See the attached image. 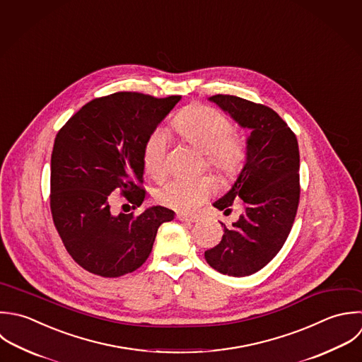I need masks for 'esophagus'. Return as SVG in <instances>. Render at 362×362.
I'll return each mask as SVG.
<instances>
[{
	"label": "esophagus",
	"instance_id": "esophagus-1",
	"mask_svg": "<svg viewBox=\"0 0 362 362\" xmlns=\"http://www.w3.org/2000/svg\"><path fill=\"white\" fill-rule=\"evenodd\" d=\"M177 217V220H180V221H189V223H196V221H199V217L197 216H193V214H177L176 216Z\"/></svg>",
	"mask_w": 362,
	"mask_h": 362
}]
</instances>
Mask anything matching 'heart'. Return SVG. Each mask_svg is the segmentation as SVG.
Here are the masks:
<instances>
[{"mask_svg": "<svg viewBox=\"0 0 362 362\" xmlns=\"http://www.w3.org/2000/svg\"><path fill=\"white\" fill-rule=\"evenodd\" d=\"M176 132L202 149L206 155V165L226 182H234L243 172L248 149L247 144L234 134L233 119L223 111L193 104L185 108L173 119ZM168 136L162 129L153 131L145 141L142 149V165L152 177H162L166 172ZM213 192V182L202 177H173L156 190V200L162 206L192 211L204 203Z\"/></svg>", "mask_w": 362, "mask_h": 362, "instance_id": "obj_1", "label": "heart"}]
</instances>
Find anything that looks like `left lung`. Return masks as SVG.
<instances>
[{
	"label": "left lung",
	"mask_w": 362,
	"mask_h": 362,
	"mask_svg": "<svg viewBox=\"0 0 362 362\" xmlns=\"http://www.w3.org/2000/svg\"><path fill=\"white\" fill-rule=\"evenodd\" d=\"M210 100L250 128L251 135L241 175L214 203L228 214L234 200L241 199L243 213L231 228L221 223L224 235L204 258L220 274L248 276L274 259L292 230L300 199L298 139L279 114L264 104L228 94Z\"/></svg>",
	"instance_id": "left-lung-1"
}]
</instances>
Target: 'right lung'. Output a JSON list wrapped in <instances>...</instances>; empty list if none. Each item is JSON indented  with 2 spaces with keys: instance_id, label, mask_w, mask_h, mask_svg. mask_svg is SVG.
<instances>
[{
  "instance_id": "right-lung-1",
  "label": "right lung",
  "mask_w": 362,
  "mask_h": 362,
  "mask_svg": "<svg viewBox=\"0 0 362 362\" xmlns=\"http://www.w3.org/2000/svg\"><path fill=\"white\" fill-rule=\"evenodd\" d=\"M180 95L118 91L83 105L59 129L50 160V211L69 255L83 269L118 278L149 257L160 224L175 213L155 206L114 213L119 192L135 210L145 199L142 149Z\"/></svg>"
}]
</instances>
